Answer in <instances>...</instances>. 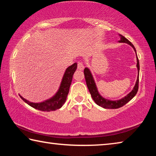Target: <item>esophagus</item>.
I'll use <instances>...</instances> for the list:
<instances>
[{
	"mask_svg": "<svg viewBox=\"0 0 156 156\" xmlns=\"http://www.w3.org/2000/svg\"><path fill=\"white\" fill-rule=\"evenodd\" d=\"M84 68V64L82 62H78V69L79 70H83Z\"/></svg>",
	"mask_w": 156,
	"mask_h": 156,
	"instance_id": "obj_1",
	"label": "esophagus"
}]
</instances>
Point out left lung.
<instances>
[{
    "instance_id": "1",
    "label": "left lung",
    "mask_w": 156,
    "mask_h": 156,
    "mask_svg": "<svg viewBox=\"0 0 156 156\" xmlns=\"http://www.w3.org/2000/svg\"><path fill=\"white\" fill-rule=\"evenodd\" d=\"M119 36L120 37V41H118V43H125L129 44V45L133 47L134 51L136 52V60H137V65L136 67L138 69V77H137V80L136 82L135 86L133 87V89H132L131 92L123 97L122 98L116 100H111L109 99L105 98L104 97H102L100 94L99 93L98 90L96 82L94 80V78L93 77V75L91 72L90 69L88 67H85L84 69V77H85V80L87 83V86L89 92H90L91 96L92 98L94 100V102L96 103L99 105V106L105 108V109H118V108H120L122 107L125 104L127 103L129 101L133 98L136 96V94L138 92V83H139V71H140V65H139V60L138 58V56H137L136 54V50L135 47L133 45L130 41H128L125 37L119 34Z\"/></svg>"
}]
</instances>
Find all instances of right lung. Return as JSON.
I'll return each instance as SVG.
<instances>
[{
  "instance_id": "right-lung-1",
  "label": "right lung",
  "mask_w": 156,
  "mask_h": 156,
  "mask_svg": "<svg viewBox=\"0 0 156 156\" xmlns=\"http://www.w3.org/2000/svg\"><path fill=\"white\" fill-rule=\"evenodd\" d=\"M76 69H77V63L76 62L66 69L57 92L49 99L44 100L43 102H33L26 100L20 95L19 96L23 101L36 109L43 111V112H51V111L58 109L62 107L66 101L69 91L73 75L76 72Z\"/></svg>"
}]
</instances>
